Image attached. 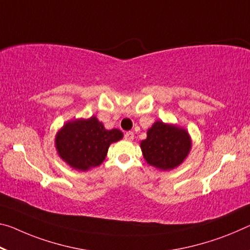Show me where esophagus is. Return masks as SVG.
Wrapping results in <instances>:
<instances>
[{
	"label": "esophagus",
	"instance_id": "34e87169",
	"mask_svg": "<svg viewBox=\"0 0 250 250\" xmlns=\"http://www.w3.org/2000/svg\"><path fill=\"white\" fill-rule=\"evenodd\" d=\"M125 140L131 141V140H133V138H134V133H133L132 131L125 132Z\"/></svg>",
	"mask_w": 250,
	"mask_h": 250
}]
</instances>
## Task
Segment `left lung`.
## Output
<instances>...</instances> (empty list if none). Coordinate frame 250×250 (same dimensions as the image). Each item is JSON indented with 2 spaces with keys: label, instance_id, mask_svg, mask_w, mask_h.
Segmentation results:
<instances>
[{
  "label": "left lung",
  "instance_id": "left-lung-1",
  "mask_svg": "<svg viewBox=\"0 0 250 250\" xmlns=\"http://www.w3.org/2000/svg\"><path fill=\"white\" fill-rule=\"evenodd\" d=\"M142 154L150 166L160 170H171L181 165L191 149L188 131L175 125L156 121L142 140Z\"/></svg>",
  "mask_w": 250,
  "mask_h": 250
}]
</instances>
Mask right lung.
I'll return each instance as SVG.
<instances>
[{"label": "right lung", "instance_id": "obj_1", "mask_svg": "<svg viewBox=\"0 0 250 250\" xmlns=\"http://www.w3.org/2000/svg\"><path fill=\"white\" fill-rule=\"evenodd\" d=\"M124 137L119 129L106 130L96 117L69 121L55 136L59 156L73 169L86 171L100 166L111 144Z\"/></svg>", "mask_w": 250, "mask_h": 250}]
</instances>
